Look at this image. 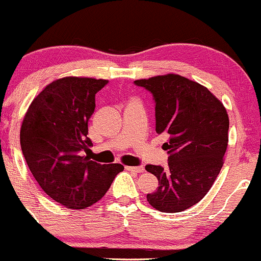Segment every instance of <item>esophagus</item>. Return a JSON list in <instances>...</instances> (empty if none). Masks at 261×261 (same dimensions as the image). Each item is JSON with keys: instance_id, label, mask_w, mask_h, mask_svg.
<instances>
[{"instance_id": "obj_1", "label": "esophagus", "mask_w": 261, "mask_h": 261, "mask_svg": "<svg viewBox=\"0 0 261 261\" xmlns=\"http://www.w3.org/2000/svg\"><path fill=\"white\" fill-rule=\"evenodd\" d=\"M125 169L127 171H131V172H137V173H141L144 171L143 166H125Z\"/></svg>"}]
</instances>
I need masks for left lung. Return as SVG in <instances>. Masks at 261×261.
Here are the masks:
<instances>
[{
  "mask_svg": "<svg viewBox=\"0 0 261 261\" xmlns=\"http://www.w3.org/2000/svg\"><path fill=\"white\" fill-rule=\"evenodd\" d=\"M135 84L153 94L155 130L167 137L163 148L170 155L166 169L146 166L159 180L147 200L160 212H182L203 199L222 170L229 115L208 89L179 74L137 79Z\"/></svg>",
  "mask_w": 261,
  "mask_h": 261,
  "instance_id": "obj_1",
  "label": "left lung"
}]
</instances>
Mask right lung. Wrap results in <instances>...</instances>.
I'll list each match as a JSON object with an SVG mask.
<instances>
[{
    "label": "right lung",
    "mask_w": 261,
    "mask_h": 261,
    "mask_svg": "<svg viewBox=\"0 0 261 261\" xmlns=\"http://www.w3.org/2000/svg\"><path fill=\"white\" fill-rule=\"evenodd\" d=\"M107 79L64 77L34 98L20 128V146L39 187L66 208L84 210L101 200L120 164L101 165L84 156L92 146L88 121L95 95Z\"/></svg>",
    "instance_id": "add662e5"
}]
</instances>
